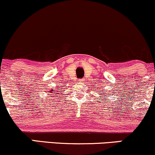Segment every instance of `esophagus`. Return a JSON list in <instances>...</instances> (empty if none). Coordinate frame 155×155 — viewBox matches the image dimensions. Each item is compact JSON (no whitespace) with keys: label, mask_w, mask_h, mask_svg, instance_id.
<instances>
[{"label":"esophagus","mask_w":155,"mask_h":155,"mask_svg":"<svg viewBox=\"0 0 155 155\" xmlns=\"http://www.w3.org/2000/svg\"><path fill=\"white\" fill-rule=\"evenodd\" d=\"M79 82H82V81H84V79H79Z\"/></svg>","instance_id":"34e87169"}]
</instances>
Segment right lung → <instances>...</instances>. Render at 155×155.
<instances>
[{"mask_svg": "<svg viewBox=\"0 0 155 155\" xmlns=\"http://www.w3.org/2000/svg\"><path fill=\"white\" fill-rule=\"evenodd\" d=\"M51 91H53V90H51ZM50 92H51V91H50Z\"/></svg>", "mask_w": 155, "mask_h": 155, "instance_id": "1", "label": "right lung"}]
</instances>
